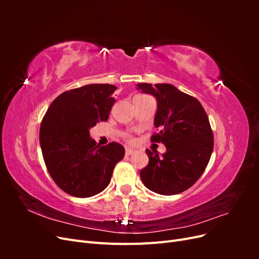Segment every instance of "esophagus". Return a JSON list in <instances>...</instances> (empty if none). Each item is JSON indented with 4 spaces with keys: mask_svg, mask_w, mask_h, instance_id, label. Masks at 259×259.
Instances as JSON below:
<instances>
[{
    "mask_svg": "<svg viewBox=\"0 0 259 259\" xmlns=\"http://www.w3.org/2000/svg\"><path fill=\"white\" fill-rule=\"evenodd\" d=\"M134 153H135V150H133V149H131V148H127L126 150H125V154H126V155H132Z\"/></svg>",
    "mask_w": 259,
    "mask_h": 259,
    "instance_id": "1",
    "label": "esophagus"
}]
</instances>
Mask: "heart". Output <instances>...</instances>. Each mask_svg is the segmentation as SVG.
I'll return each instance as SVG.
<instances>
[{
  "instance_id": "obj_1",
  "label": "heart",
  "mask_w": 259,
  "mask_h": 259,
  "mask_svg": "<svg viewBox=\"0 0 259 259\" xmlns=\"http://www.w3.org/2000/svg\"><path fill=\"white\" fill-rule=\"evenodd\" d=\"M128 140H130V143H134V139L133 138H128Z\"/></svg>"
}]
</instances>
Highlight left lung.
I'll return each mask as SVG.
<instances>
[{"label":"left lung","mask_w":259,"mask_h":259,"mask_svg":"<svg viewBox=\"0 0 259 259\" xmlns=\"http://www.w3.org/2000/svg\"><path fill=\"white\" fill-rule=\"evenodd\" d=\"M137 90L150 94L158 103L151 142L162 143L166 151L146 153L148 165L140 170L144 185L155 193L173 195L189 189L207 166L214 147L208 116L200 101L174 85L139 83Z\"/></svg>","instance_id":"8db88e82"}]
</instances>
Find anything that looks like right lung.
<instances>
[{
  "instance_id": "obj_1",
  "label": "right lung",
  "mask_w": 259,
  "mask_h": 259,
  "mask_svg": "<svg viewBox=\"0 0 259 259\" xmlns=\"http://www.w3.org/2000/svg\"><path fill=\"white\" fill-rule=\"evenodd\" d=\"M116 86L89 84L62 93L51 104L40 128L43 159L61 190L90 198L105 190L125 153L117 143L97 145L90 130L107 121Z\"/></svg>"
}]
</instances>
